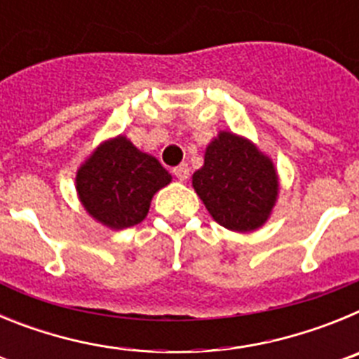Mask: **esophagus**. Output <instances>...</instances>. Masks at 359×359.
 Here are the masks:
<instances>
[{"label":"esophagus","mask_w":359,"mask_h":359,"mask_svg":"<svg viewBox=\"0 0 359 359\" xmlns=\"http://www.w3.org/2000/svg\"><path fill=\"white\" fill-rule=\"evenodd\" d=\"M172 172H174V176L180 180V182H187L190 176V169L187 163H182V165H177V167H174Z\"/></svg>","instance_id":"34e87169"}]
</instances>
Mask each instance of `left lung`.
Returning a JSON list of instances; mask_svg holds the SVG:
<instances>
[{"label":"left lung","mask_w":359,"mask_h":359,"mask_svg":"<svg viewBox=\"0 0 359 359\" xmlns=\"http://www.w3.org/2000/svg\"><path fill=\"white\" fill-rule=\"evenodd\" d=\"M192 187L215 223L231 231H253L271 215L278 174L271 158L231 131H219L192 174Z\"/></svg>","instance_id":"left-lung-1"}]
</instances>
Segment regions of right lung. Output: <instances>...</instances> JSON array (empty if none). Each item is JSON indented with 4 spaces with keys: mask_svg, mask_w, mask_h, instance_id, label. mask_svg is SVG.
<instances>
[{
    "mask_svg": "<svg viewBox=\"0 0 359 359\" xmlns=\"http://www.w3.org/2000/svg\"><path fill=\"white\" fill-rule=\"evenodd\" d=\"M170 182L172 176L156 158L118 135L102 142L79 167L75 189L97 223L123 230L144 221L152 196Z\"/></svg>",
    "mask_w": 359,
    "mask_h": 359,
    "instance_id": "1",
    "label": "right lung"
}]
</instances>
